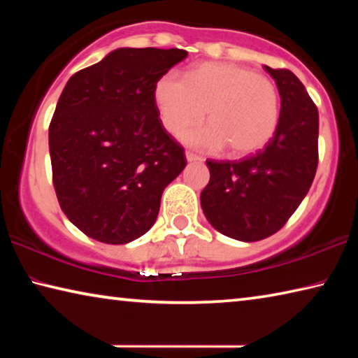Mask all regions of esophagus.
Masks as SVG:
<instances>
[{"instance_id": "34e87169", "label": "esophagus", "mask_w": 358, "mask_h": 358, "mask_svg": "<svg viewBox=\"0 0 358 358\" xmlns=\"http://www.w3.org/2000/svg\"><path fill=\"white\" fill-rule=\"evenodd\" d=\"M186 159L189 162H196V161H202V157L196 153H192V151H186Z\"/></svg>"}]
</instances>
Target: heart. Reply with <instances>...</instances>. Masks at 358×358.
Instances as JSON below:
<instances>
[{
    "label": "heart",
    "mask_w": 358,
    "mask_h": 358,
    "mask_svg": "<svg viewBox=\"0 0 358 358\" xmlns=\"http://www.w3.org/2000/svg\"><path fill=\"white\" fill-rule=\"evenodd\" d=\"M155 101L171 132L183 131L207 113L210 124L186 131L183 138L210 150L226 145L234 156L262 150L281 117L276 85L254 69L230 63L197 64L185 78L164 74L155 87Z\"/></svg>",
    "instance_id": "heart-1"
}]
</instances>
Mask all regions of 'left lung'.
<instances>
[{
  "label": "left lung",
  "instance_id": "8db88e82",
  "mask_svg": "<svg viewBox=\"0 0 358 358\" xmlns=\"http://www.w3.org/2000/svg\"><path fill=\"white\" fill-rule=\"evenodd\" d=\"M265 71L281 96L273 138L243 159H207L210 181L201 194L211 226L241 241L264 240L289 221L310 191L319 162L316 104L292 71Z\"/></svg>",
  "mask_w": 358,
  "mask_h": 358
}]
</instances>
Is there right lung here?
<instances>
[{"label": "right lung", "mask_w": 358, "mask_h": 358, "mask_svg": "<svg viewBox=\"0 0 358 358\" xmlns=\"http://www.w3.org/2000/svg\"><path fill=\"white\" fill-rule=\"evenodd\" d=\"M186 57L181 48H118L66 83L48 126L52 180L63 213L88 237L108 245L141 237L185 169L155 87Z\"/></svg>", "instance_id": "obj_1"}]
</instances>
